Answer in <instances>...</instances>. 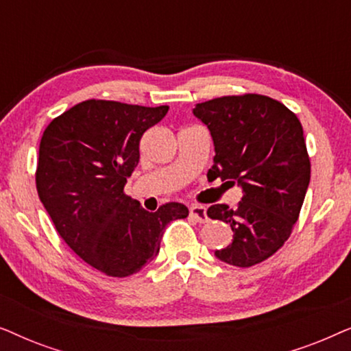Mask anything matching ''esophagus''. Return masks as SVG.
I'll use <instances>...</instances> for the list:
<instances>
[{
	"mask_svg": "<svg viewBox=\"0 0 351 351\" xmlns=\"http://www.w3.org/2000/svg\"><path fill=\"white\" fill-rule=\"evenodd\" d=\"M190 215L199 223L208 222V214H206V209L203 206H193V208H190Z\"/></svg>",
	"mask_w": 351,
	"mask_h": 351,
	"instance_id": "1",
	"label": "esophagus"
}]
</instances>
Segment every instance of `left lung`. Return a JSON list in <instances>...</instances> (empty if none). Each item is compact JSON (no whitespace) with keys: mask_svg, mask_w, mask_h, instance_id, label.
I'll list each match as a JSON object with an SVG mask.
<instances>
[{"mask_svg":"<svg viewBox=\"0 0 351 351\" xmlns=\"http://www.w3.org/2000/svg\"><path fill=\"white\" fill-rule=\"evenodd\" d=\"M193 113L214 141L208 177L238 182L243 189L234 209L227 204L208 209V217L233 230L232 244L215 256L243 268L267 261L291 237L310 184V156L299 118L261 94L223 95L198 104Z\"/></svg>","mask_w":351,"mask_h":351,"instance_id":"obj_1","label":"left lung"}]
</instances>
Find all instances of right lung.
<instances>
[{
  "label": "right lung",
  "instance_id": "obj_1",
  "mask_svg": "<svg viewBox=\"0 0 351 351\" xmlns=\"http://www.w3.org/2000/svg\"><path fill=\"white\" fill-rule=\"evenodd\" d=\"M167 110L89 99L43 132L35 174L41 203L71 251L107 276L137 273L158 256L166 225L189 215L180 203L148 213L124 193L143 132Z\"/></svg>",
  "mask_w": 351,
  "mask_h": 351
}]
</instances>
